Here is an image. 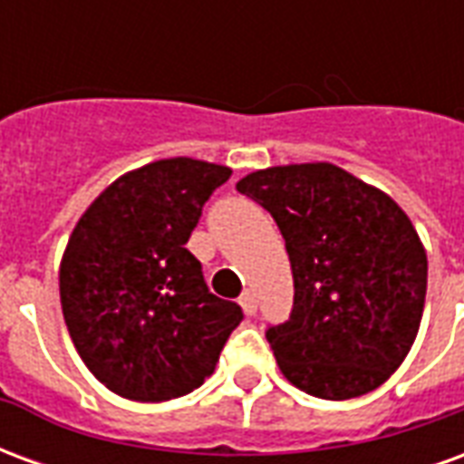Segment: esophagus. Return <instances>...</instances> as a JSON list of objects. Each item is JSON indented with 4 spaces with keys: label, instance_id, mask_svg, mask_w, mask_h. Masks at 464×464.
<instances>
[{
    "label": "esophagus",
    "instance_id": "esophagus-1",
    "mask_svg": "<svg viewBox=\"0 0 464 464\" xmlns=\"http://www.w3.org/2000/svg\"><path fill=\"white\" fill-rule=\"evenodd\" d=\"M238 303H241V308L246 311V315H253V313L258 311V301H256V293L253 291H243Z\"/></svg>",
    "mask_w": 464,
    "mask_h": 464
}]
</instances>
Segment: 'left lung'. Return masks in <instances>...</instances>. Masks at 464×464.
Here are the masks:
<instances>
[{"label":"left lung","mask_w":464,"mask_h":464,"mask_svg":"<svg viewBox=\"0 0 464 464\" xmlns=\"http://www.w3.org/2000/svg\"><path fill=\"white\" fill-rule=\"evenodd\" d=\"M236 188L278 223L293 271V311L271 325L283 375L323 400L382 385L415 343L428 256L390 196L333 163L248 173Z\"/></svg>","instance_id":"1"}]
</instances>
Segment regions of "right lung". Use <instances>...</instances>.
<instances>
[{"label": "right lung", "instance_id": "obj_1", "mask_svg": "<svg viewBox=\"0 0 464 464\" xmlns=\"http://www.w3.org/2000/svg\"><path fill=\"white\" fill-rule=\"evenodd\" d=\"M231 169L163 159L126 173L76 223L59 295L66 328L96 380L121 398L161 402L211 375L243 321L208 291L186 243Z\"/></svg>", "mask_w": 464, "mask_h": 464}]
</instances>
